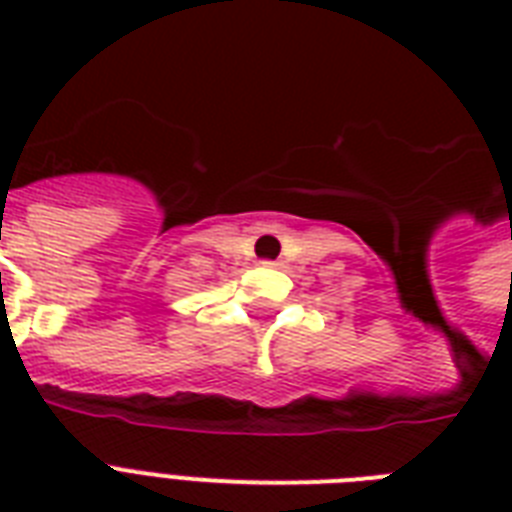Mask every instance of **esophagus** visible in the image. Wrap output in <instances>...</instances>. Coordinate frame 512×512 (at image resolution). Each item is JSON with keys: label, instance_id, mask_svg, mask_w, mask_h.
Masks as SVG:
<instances>
[{"label": "esophagus", "instance_id": "esophagus-1", "mask_svg": "<svg viewBox=\"0 0 512 512\" xmlns=\"http://www.w3.org/2000/svg\"><path fill=\"white\" fill-rule=\"evenodd\" d=\"M265 265H279L276 260H265Z\"/></svg>", "mask_w": 512, "mask_h": 512}]
</instances>
